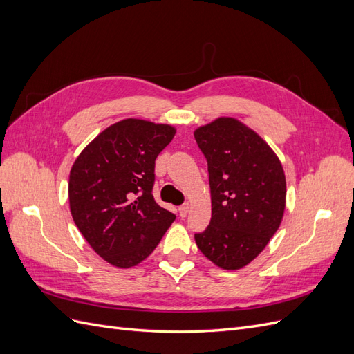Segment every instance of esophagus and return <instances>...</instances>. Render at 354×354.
Returning <instances> with one entry per match:
<instances>
[{
    "mask_svg": "<svg viewBox=\"0 0 354 354\" xmlns=\"http://www.w3.org/2000/svg\"><path fill=\"white\" fill-rule=\"evenodd\" d=\"M189 208H190V205H189L187 202H186V203H183V205H181V207H178V214H180V217H186V216H187V212H189Z\"/></svg>",
    "mask_w": 354,
    "mask_h": 354,
    "instance_id": "34e87169",
    "label": "esophagus"
}]
</instances>
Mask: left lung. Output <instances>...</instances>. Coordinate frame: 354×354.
<instances>
[{
	"label": "left lung",
	"instance_id": "1",
	"mask_svg": "<svg viewBox=\"0 0 354 354\" xmlns=\"http://www.w3.org/2000/svg\"><path fill=\"white\" fill-rule=\"evenodd\" d=\"M208 164L212 217L195 233L201 252L221 269L236 270L259 255L279 229L286 181L279 159L263 138L233 118L195 131Z\"/></svg>",
	"mask_w": 354,
	"mask_h": 354
}]
</instances>
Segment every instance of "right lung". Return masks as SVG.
Listing matches in <instances>:
<instances>
[{
    "label": "right lung",
    "mask_w": 354,
    "mask_h": 354,
    "mask_svg": "<svg viewBox=\"0 0 354 354\" xmlns=\"http://www.w3.org/2000/svg\"><path fill=\"white\" fill-rule=\"evenodd\" d=\"M174 134L169 125L124 120L95 137L71 169L73 221L91 248L116 267L143 261L176 220L152 195L155 159Z\"/></svg>",
    "instance_id": "right-lung-1"
}]
</instances>
